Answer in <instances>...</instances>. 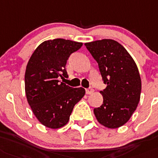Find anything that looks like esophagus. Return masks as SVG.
Instances as JSON below:
<instances>
[{
	"instance_id": "obj_1",
	"label": "esophagus",
	"mask_w": 158,
	"mask_h": 158,
	"mask_svg": "<svg viewBox=\"0 0 158 158\" xmlns=\"http://www.w3.org/2000/svg\"><path fill=\"white\" fill-rule=\"evenodd\" d=\"M93 92H94V89L93 88H91V87L86 89V93H87V95H91V94H92Z\"/></svg>"
}]
</instances>
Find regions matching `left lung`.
Segmentation results:
<instances>
[{
  "label": "left lung",
  "mask_w": 158,
  "mask_h": 158,
  "mask_svg": "<svg viewBox=\"0 0 158 158\" xmlns=\"http://www.w3.org/2000/svg\"><path fill=\"white\" fill-rule=\"evenodd\" d=\"M99 65L105 89L100 91L103 104L94 108L99 124L117 128L126 124L138 105L141 79L135 61L116 41L103 39L85 43Z\"/></svg>",
  "instance_id": "1"
}]
</instances>
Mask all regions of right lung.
<instances>
[{
  "label": "right lung",
  "mask_w": 158,
  "mask_h": 158,
  "mask_svg": "<svg viewBox=\"0 0 158 158\" xmlns=\"http://www.w3.org/2000/svg\"><path fill=\"white\" fill-rule=\"evenodd\" d=\"M82 42L56 38L35 49L25 73L26 99L34 116L46 128L57 129L67 124L75 104L85 95L83 87H71L59 78L67 75L69 56Z\"/></svg>",
  "instance_id": "obj_1"
}]
</instances>
